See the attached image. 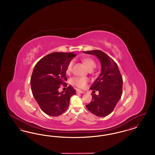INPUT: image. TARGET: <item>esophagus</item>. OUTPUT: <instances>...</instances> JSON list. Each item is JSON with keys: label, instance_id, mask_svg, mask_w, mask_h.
Wrapping results in <instances>:
<instances>
[{"label": "esophagus", "instance_id": "1", "mask_svg": "<svg viewBox=\"0 0 155 155\" xmlns=\"http://www.w3.org/2000/svg\"><path fill=\"white\" fill-rule=\"evenodd\" d=\"M77 92L78 94H84V93H85L84 91H81L80 89H78V90L77 91Z\"/></svg>", "mask_w": 155, "mask_h": 155}]
</instances>
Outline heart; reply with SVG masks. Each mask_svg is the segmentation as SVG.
<instances>
[{
    "mask_svg": "<svg viewBox=\"0 0 155 155\" xmlns=\"http://www.w3.org/2000/svg\"><path fill=\"white\" fill-rule=\"evenodd\" d=\"M82 62L84 64L85 67L88 68V70H93L96 67V63L94 61V60L91 58H85L82 60ZM74 64L73 61H71L68 66L67 67L66 73L67 74H70L71 71L72 67ZM72 84L75 86L80 88H84L86 87L88 80L85 77H74L72 80Z\"/></svg>",
    "mask_w": 155,
    "mask_h": 155,
    "instance_id": "1",
    "label": "heart"
}]
</instances>
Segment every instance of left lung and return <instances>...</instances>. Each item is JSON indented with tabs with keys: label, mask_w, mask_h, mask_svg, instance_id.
<instances>
[{
	"label": "left lung",
	"mask_w": 155,
	"mask_h": 155,
	"mask_svg": "<svg viewBox=\"0 0 155 155\" xmlns=\"http://www.w3.org/2000/svg\"><path fill=\"white\" fill-rule=\"evenodd\" d=\"M96 56L101 64V73L90 89L99 91L92 94V101L86 105L90 112L98 117H105L114 110L122 95L123 78L116 63L99 50L84 52Z\"/></svg>",
	"instance_id": "left-lung-1"
}]
</instances>
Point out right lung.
Instances as JSON below:
<instances>
[{"label":"right lung","instance_id":"1","mask_svg":"<svg viewBox=\"0 0 155 155\" xmlns=\"http://www.w3.org/2000/svg\"><path fill=\"white\" fill-rule=\"evenodd\" d=\"M76 55L72 53L53 52L41 59L34 67L31 78L32 95L46 114L58 116L66 110L70 97L76 94L72 86L60 92L61 85L67 86V67Z\"/></svg>","mask_w":155,"mask_h":155}]
</instances>
